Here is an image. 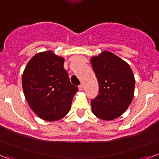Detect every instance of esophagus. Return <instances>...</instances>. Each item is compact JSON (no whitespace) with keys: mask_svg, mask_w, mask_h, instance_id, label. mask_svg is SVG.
<instances>
[{"mask_svg":"<svg viewBox=\"0 0 159 159\" xmlns=\"http://www.w3.org/2000/svg\"><path fill=\"white\" fill-rule=\"evenodd\" d=\"M78 89H79L80 90H82L84 89V85L83 84H81V85H79V86H78Z\"/></svg>","mask_w":159,"mask_h":159,"instance_id":"esophagus-1","label":"esophagus"}]
</instances>
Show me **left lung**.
I'll use <instances>...</instances> for the list:
<instances>
[{"instance_id":"1","label":"left lung","mask_w":159,"mask_h":159,"mask_svg":"<svg viewBox=\"0 0 159 159\" xmlns=\"http://www.w3.org/2000/svg\"><path fill=\"white\" fill-rule=\"evenodd\" d=\"M98 79V94L91 100L92 112L104 120H112L127 110L134 94L135 79L129 64L104 51L90 60Z\"/></svg>"}]
</instances>
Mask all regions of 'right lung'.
<instances>
[{
    "label": "right lung",
    "mask_w": 159,
    "mask_h": 159,
    "mask_svg": "<svg viewBox=\"0 0 159 159\" xmlns=\"http://www.w3.org/2000/svg\"><path fill=\"white\" fill-rule=\"evenodd\" d=\"M65 60L52 51L34 55L22 74V89L30 108L39 118L56 121L71 107L77 86L64 69Z\"/></svg>",
    "instance_id": "add662e5"
}]
</instances>
